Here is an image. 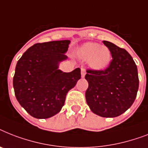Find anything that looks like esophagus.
Segmentation results:
<instances>
[{
	"instance_id": "obj_1",
	"label": "esophagus",
	"mask_w": 148,
	"mask_h": 148,
	"mask_svg": "<svg viewBox=\"0 0 148 148\" xmlns=\"http://www.w3.org/2000/svg\"><path fill=\"white\" fill-rule=\"evenodd\" d=\"M85 74H86V70L84 68H81V77H84Z\"/></svg>"
}]
</instances>
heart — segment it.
Instances as JSON below:
<instances>
[{
    "mask_svg": "<svg viewBox=\"0 0 148 148\" xmlns=\"http://www.w3.org/2000/svg\"><path fill=\"white\" fill-rule=\"evenodd\" d=\"M76 55L80 59L88 61L90 67L94 71L105 70L112 61L110 49L95 42L83 44L77 49Z\"/></svg>",
    "mask_w": 148,
    "mask_h": 148,
    "instance_id": "b5f03b06",
    "label": "heart"
}]
</instances>
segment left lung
<instances>
[{
  "label": "left lung",
  "instance_id": "8db88e82",
  "mask_svg": "<svg viewBox=\"0 0 148 148\" xmlns=\"http://www.w3.org/2000/svg\"><path fill=\"white\" fill-rule=\"evenodd\" d=\"M112 53L111 63L106 70H87L85 79L89 84L86 101L96 115L114 118L132 106L138 90V68L125 49L103 41Z\"/></svg>",
  "mask_w": 148,
  "mask_h": 148
}]
</instances>
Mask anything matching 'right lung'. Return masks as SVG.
Returning a JSON list of instances; mask_svg holds the SVG:
<instances>
[{"label": "right lung", "mask_w": 148, "mask_h": 148, "mask_svg": "<svg viewBox=\"0 0 148 148\" xmlns=\"http://www.w3.org/2000/svg\"><path fill=\"white\" fill-rule=\"evenodd\" d=\"M70 40L36 43L29 48L17 62L13 85L16 98L32 117L48 119L58 113L66 95L80 79L79 68L73 71L58 69Z\"/></svg>", "instance_id": "obj_1"}]
</instances>
